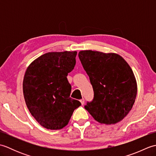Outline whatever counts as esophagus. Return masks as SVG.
I'll use <instances>...</instances> for the list:
<instances>
[{
    "mask_svg": "<svg viewBox=\"0 0 156 156\" xmlns=\"http://www.w3.org/2000/svg\"><path fill=\"white\" fill-rule=\"evenodd\" d=\"M80 102H81V104H82V105H84V98L81 99V100H80Z\"/></svg>",
    "mask_w": 156,
    "mask_h": 156,
    "instance_id": "34e87169",
    "label": "esophagus"
}]
</instances>
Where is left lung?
Returning <instances> with one entry per match:
<instances>
[{"instance_id": "left-lung-1", "label": "left lung", "mask_w": 156, "mask_h": 156, "mask_svg": "<svg viewBox=\"0 0 156 156\" xmlns=\"http://www.w3.org/2000/svg\"><path fill=\"white\" fill-rule=\"evenodd\" d=\"M78 57L94 91L93 99L84 108L101 123L122 120L133 107L137 91L130 66L113 53L86 50L79 52Z\"/></svg>"}]
</instances>
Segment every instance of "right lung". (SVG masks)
Segmentation results:
<instances>
[{
	"instance_id": "right-lung-1",
	"label": "right lung",
	"mask_w": 156,
	"mask_h": 156,
	"mask_svg": "<svg viewBox=\"0 0 156 156\" xmlns=\"http://www.w3.org/2000/svg\"><path fill=\"white\" fill-rule=\"evenodd\" d=\"M76 51L49 52L29 66L23 82L27 107L36 121L48 129L67 125L80 101L69 97L67 79L76 65Z\"/></svg>"
}]
</instances>
